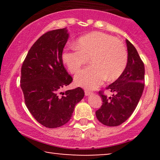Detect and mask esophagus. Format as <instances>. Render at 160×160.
I'll use <instances>...</instances> for the list:
<instances>
[{"label": "esophagus", "instance_id": "1", "mask_svg": "<svg viewBox=\"0 0 160 160\" xmlns=\"http://www.w3.org/2000/svg\"><path fill=\"white\" fill-rule=\"evenodd\" d=\"M84 92H85V95H86V96H89V95H92V94H93L92 92L89 91V90H87V89L84 91Z\"/></svg>", "mask_w": 160, "mask_h": 160}]
</instances>
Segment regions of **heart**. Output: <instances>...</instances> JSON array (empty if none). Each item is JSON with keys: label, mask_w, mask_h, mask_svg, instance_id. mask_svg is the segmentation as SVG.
<instances>
[{"label": "heart", "mask_w": 160, "mask_h": 160, "mask_svg": "<svg viewBox=\"0 0 160 160\" xmlns=\"http://www.w3.org/2000/svg\"><path fill=\"white\" fill-rule=\"evenodd\" d=\"M89 59L92 65L75 76L76 85L95 89L106 79L113 81L123 73L128 52L121 41L103 32H95L80 37L76 49L62 52V60L68 71L75 73Z\"/></svg>", "instance_id": "1"}]
</instances>
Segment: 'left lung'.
<instances>
[{
    "mask_svg": "<svg viewBox=\"0 0 160 160\" xmlns=\"http://www.w3.org/2000/svg\"><path fill=\"white\" fill-rule=\"evenodd\" d=\"M126 43V68L118 79L106 88L114 94L108 98L103 91H99L102 104L95 114L99 122L106 126H119L125 122L135 111L144 89V64L134 46L128 40Z\"/></svg>",
    "mask_w": 160,
    "mask_h": 160,
    "instance_id": "left-lung-1",
    "label": "left lung"
}]
</instances>
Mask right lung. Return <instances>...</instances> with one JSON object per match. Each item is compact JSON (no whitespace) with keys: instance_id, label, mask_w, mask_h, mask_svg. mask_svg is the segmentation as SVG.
I'll return each instance as SVG.
<instances>
[{"instance_id":"add662e5","label":"right lung","mask_w":160,"mask_h":160,"mask_svg":"<svg viewBox=\"0 0 160 160\" xmlns=\"http://www.w3.org/2000/svg\"><path fill=\"white\" fill-rule=\"evenodd\" d=\"M68 38L65 28L47 32L33 43L22 65L20 87L26 106L48 128L66 124L84 96L81 87L60 92L73 81L62 60Z\"/></svg>"}]
</instances>
